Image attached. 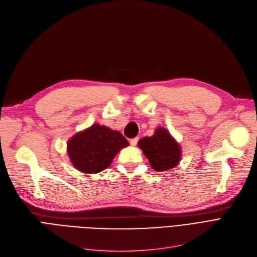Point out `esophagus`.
<instances>
[{
	"label": "esophagus",
	"instance_id": "1",
	"mask_svg": "<svg viewBox=\"0 0 257 257\" xmlns=\"http://www.w3.org/2000/svg\"><path fill=\"white\" fill-rule=\"evenodd\" d=\"M138 142H139V138H136V139H132V140L130 141V145H131L132 147H136V146L138 145Z\"/></svg>",
	"mask_w": 257,
	"mask_h": 257
}]
</instances>
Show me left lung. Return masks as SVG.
Here are the masks:
<instances>
[{
    "label": "left lung",
    "mask_w": 257,
    "mask_h": 257,
    "mask_svg": "<svg viewBox=\"0 0 257 257\" xmlns=\"http://www.w3.org/2000/svg\"><path fill=\"white\" fill-rule=\"evenodd\" d=\"M139 147L157 172L169 171L181 160L180 145L164 127H158L152 137L140 140Z\"/></svg>",
    "instance_id": "left-lung-1"
}]
</instances>
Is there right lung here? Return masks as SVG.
Returning a JSON list of instances; mask_svg holds the SVG:
<instances>
[{"label": "right lung", "mask_w": 257, "mask_h": 257, "mask_svg": "<svg viewBox=\"0 0 257 257\" xmlns=\"http://www.w3.org/2000/svg\"><path fill=\"white\" fill-rule=\"evenodd\" d=\"M128 145L120 132L93 124L67 142V154L78 171L96 174L109 167L118 151Z\"/></svg>", "instance_id": "1"}]
</instances>
